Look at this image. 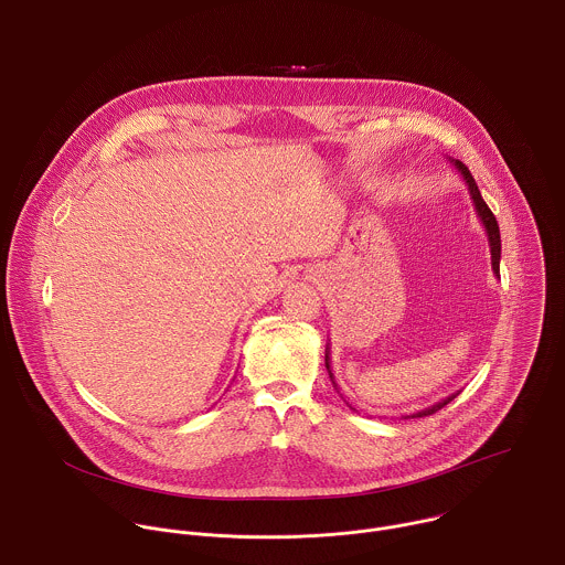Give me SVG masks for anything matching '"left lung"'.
I'll return each mask as SVG.
<instances>
[{"label":"left lung","instance_id":"1","mask_svg":"<svg viewBox=\"0 0 565 565\" xmlns=\"http://www.w3.org/2000/svg\"><path fill=\"white\" fill-rule=\"evenodd\" d=\"M449 163L460 172L462 181L467 183V190H469V196H471V201H473L476 214H478V218H480L482 227H486V232H488L490 253H492V270H494V275H497V277H501V232H499L497 216L492 214V210L488 207V203L482 201L480 190H478V185H476L473 177L469 174V170L460 163V160L449 158ZM327 369H329V375H331V380H333V384H335V377H333V371H331V347H329V344H327ZM335 386H338V384H335ZM458 393H460V391H456V393H451V395L443 397L440 402H436V405H431V407H427V409H423V412H416V414H412V416H407V418H423V416H431V414H436L438 409H443L445 405H449V402H451Z\"/></svg>","mask_w":565,"mask_h":565}]
</instances>
